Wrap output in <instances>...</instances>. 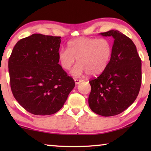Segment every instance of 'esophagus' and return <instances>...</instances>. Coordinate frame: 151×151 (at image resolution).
<instances>
[{"instance_id":"obj_1","label":"esophagus","mask_w":151,"mask_h":151,"mask_svg":"<svg viewBox=\"0 0 151 151\" xmlns=\"http://www.w3.org/2000/svg\"><path fill=\"white\" fill-rule=\"evenodd\" d=\"M82 81V80H80V79H75V83L76 84H80V82Z\"/></svg>"}]
</instances>
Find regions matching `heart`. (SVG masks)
<instances>
[{"label": "heart", "mask_w": 151, "mask_h": 151, "mask_svg": "<svg viewBox=\"0 0 151 151\" xmlns=\"http://www.w3.org/2000/svg\"><path fill=\"white\" fill-rule=\"evenodd\" d=\"M67 47L60 50L59 60L64 69L69 70L78 59V64L71 71L75 77L86 73L91 76L102 73L112 53V45L106 38L82 37L70 41Z\"/></svg>", "instance_id": "b5f03b06"}]
</instances>
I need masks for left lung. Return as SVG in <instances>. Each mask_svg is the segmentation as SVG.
Returning a JSON list of instances; mask_svg holds the SVG:
<instances>
[{"instance_id":"1","label":"left lung","mask_w":151,"mask_h":151,"mask_svg":"<svg viewBox=\"0 0 151 151\" xmlns=\"http://www.w3.org/2000/svg\"><path fill=\"white\" fill-rule=\"evenodd\" d=\"M112 36L110 61L98 77L89 81L90 109L102 116L118 115L134 102L142 84V60L133 41L117 30L100 33Z\"/></svg>"}]
</instances>
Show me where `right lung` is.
Instances as JSON below:
<instances>
[{
	"instance_id": "1",
	"label": "right lung",
	"mask_w": 151,
	"mask_h": 151,
	"mask_svg": "<svg viewBox=\"0 0 151 151\" xmlns=\"http://www.w3.org/2000/svg\"><path fill=\"white\" fill-rule=\"evenodd\" d=\"M60 38L32 34L16 43L9 58L13 96L34 115L58 112L75 86L73 78L58 64Z\"/></svg>"
}]
</instances>
